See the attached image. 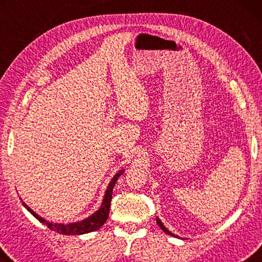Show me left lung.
<instances>
[{"label": "left lung", "mask_w": 262, "mask_h": 262, "mask_svg": "<svg viewBox=\"0 0 262 262\" xmlns=\"http://www.w3.org/2000/svg\"><path fill=\"white\" fill-rule=\"evenodd\" d=\"M156 222H157V224L159 225V227H161V229L163 230V231L164 232H165V233H167V234H170V236H172V237H177V238H178V236H176V234H173V233H172L171 231H168V230L165 228V227H164V224L162 223V222H161V220H159L158 219V217H157V219H156Z\"/></svg>", "instance_id": "8db88e82"}]
</instances>
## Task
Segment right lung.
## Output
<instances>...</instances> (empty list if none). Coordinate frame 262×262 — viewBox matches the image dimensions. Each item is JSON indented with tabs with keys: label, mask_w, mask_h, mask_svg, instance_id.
<instances>
[{
	"label": "right lung",
	"mask_w": 262,
	"mask_h": 262,
	"mask_svg": "<svg viewBox=\"0 0 262 262\" xmlns=\"http://www.w3.org/2000/svg\"><path fill=\"white\" fill-rule=\"evenodd\" d=\"M125 170H120L117 174L113 177V179L110 181V184L107 186V189H106L104 199H103V203L98 210H97L95 214H92L91 216H89L88 219L83 220L81 222H75V223H69V224H59V223H53V222H48L45 219H42L41 216H39L38 214L31 209V208L25 205V202H23V206L28 209L31 214H32L35 219H37L39 222L46 224V227L52 230V231H56L57 233L61 234H68V236H73V234H84V233H89L92 231H96L99 228H101L104 225V223L107 220L108 214H110V207H111V200H112V193H113V187L119 177H120Z\"/></svg>",
	"instance_id": "obj_1"
}]
</instances>
